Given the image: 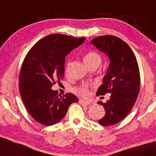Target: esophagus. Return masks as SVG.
Returning <instances> with one entry per match:
<instances>
[{"label":"esophagus","mask_w":156,"mask_h":156,"mask_svg":"<svg viewBox=\"0 0 156 156\" xmlns=\"http://www.w3.org/2000/svg\"><path fill=\"white\" fill-rule=\"evenodd\" d=\"M79 102H80V104L81 105H89L90 104L89 102H88V101L83 100V99H80Z\"/></svg>","instance_id":"1"}]
</instances>
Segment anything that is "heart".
I'll return each instance as SVG.
<instances>
[{
    "label": "heart",
    "instance_id": "heart-1",
    "mask_svg": "<svg viewBox=\"0 0 156 156\" xmlns=\"http://www.w3.org/2000/svg\"><path fill=\"white\" fill-rule=\"evenodd\" d=\"M95 60H98V61H100V56L98 54L96 53V52L91 51L89 52L84 56L83 57V61L84 62H92L95 61ZM76 93L78 94L82 95V96H87L89 94V87L87 86H83L82 87L78 88L76 90Z\"/></svg>",
    "mask_w": 156,
    "mask_h": 156
}]
</instances>
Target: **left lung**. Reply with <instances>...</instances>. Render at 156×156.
Returning <instances> with one entry per match:
<instances>
[{
    "label": "left lung",
    "instance_id": "obj_1",
    "mask_svg": "<svg viewBox=\"0 0 156 156\" xmlns=\"http://www.w3.org/2000/svg\"><path fill=\"white\" fill-rule=\"evenodd\" d=\"M91 44L106 54L110 60L102 84L97 91V95L110 94L106 102H97L105 110L99 123L108 126L122 121L136 102L140 88V70L134 52L119 37L102 35L93 39Z\"/></svg>",
    "mask_w": 156,
    "mask_h": 156
}]
</instances>
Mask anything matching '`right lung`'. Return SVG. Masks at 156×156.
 <instances>
[{
	"instance_id": "1",
	"label": "right lung",
	"mask_w": 156,
	"mask_h": 156,
	"mask_svg": "<svg viewBox=\"0 0 156 156\" xmlns=\"http://www.w3.org/2000/svg\"><path fill=\"white\" fill-rule=\"evenodd\" d=\"M85 37L62 34L47 35L35 44L24 58L20 70V92L33 119L44 126L58 123L78 99L71 93L62 95L51 89L65 76V57Z\"/></svg>"
}]
</instances>
